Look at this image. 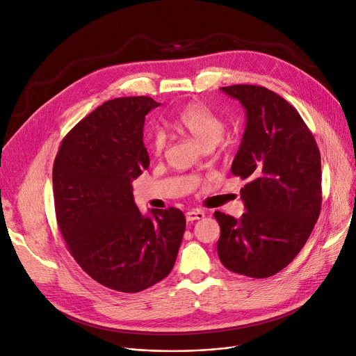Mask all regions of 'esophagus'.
<instances>
[{
  "label": "esophagus",
  "mask_w": 356,
  "mask_h": 356,
  "mask_svg": "<svg viewBox=\"0 0 356 356\" xmlns=\"http://www.w3.org/2000/svg\"><path fill=\"white\" fill-rule=\"evenodd\" d=\"M204 216H205L204 211H200V209H191L185 213V218H186L188 222H194L197 220H202Z\"/></svg>",
  "instance_id": "obj_1"
}]
</instances>
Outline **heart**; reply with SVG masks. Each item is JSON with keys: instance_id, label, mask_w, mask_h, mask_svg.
Segmentation results:
<instances>
[{"instance_id": "obj_1", "label": "heart", "mask_w": 356, "mask_h": 356, "mask_svg": "<svg viewBox=\"0 0 356 356\" xmlns=\"http://www.w3.org/2000/svg\"><path fill=\"white\" fill-rule=\"evenodd\" d=\"M174 125L193 136L205 151L212 149L220 143L225 132V121L222 117L200 101H193L182 106L174 120ZM165 144L167 138L163 132L156 131L151 135L149 149L154 155H159L165 148Z\"/></svg>"}]
</instances>
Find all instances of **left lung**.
Instances as JSON below:
<instances>
[{
  "mask_svg": "<svg viewBox=\"0 0 356 356\" xmlns=\"http://www.w3.org/2000/svg\"><path fill=\"white\" fill-rule=\"evenodd\" d=\"M247 113L231 171L247 181L239 220L215 211L218 257L239 275L268 278L304 248L321 212V154L312 132L282 97L259 86L221 88Z\"/></svg>",
  "mask_w": 356,
  "mask_h": 356,
  "instance_id": "1",
  "label": "left lung"
}]
</instances>
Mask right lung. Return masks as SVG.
<instances>
[{
  "mask_svg": "<svg viewBox=\"0 0 356 356\" xmlns=\"http://www.w3.org/2000/svg\"><path fill=\"white\" fill-rule=\"evenodd\" d=\"M151 97L104 102L63 140L52 168L57 222L70 254L98 284L141 292L171 272L185 216L134 202L131 182L149 167L144 122Z\"/></svg>",
  "mask_w": 356,
  "mask_h": 356,
  "instance_id": "add662e5",
  "label": "right lung"
}]
</instances>
